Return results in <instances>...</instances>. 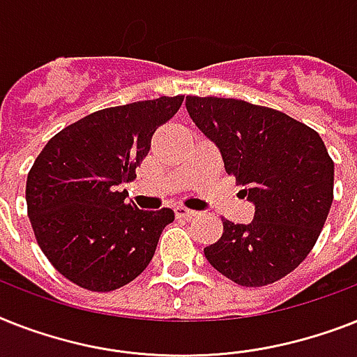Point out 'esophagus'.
Instances as JSON below:
<instances>
[{
	"mask_svg": "<svg viewBox=\"0 0 357 357\" xmlns=\"http://www.w3.org/2000/svg\"><path fill=\"white\" fill-rule=\"evenodd\" d=\"M174 211H176V216H178V218H185V220H190V218H194V216H196V211H192V208H187V207H183V205H178V207L174 208Z\"/></svg>",
	"mask_w": 357,
	"mask_h": 357,
	"instance_id": "1",
	"label": "esophagus"
}]
</instances>
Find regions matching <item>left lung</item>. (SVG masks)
<instances>
[{
	"mask_svg": "<svg viewBox=\"0 0 357 357\" xmlns=\"http://www.w3.org/2000/svg\"><path fill=\"white\" fill-rule=\"evenodd\" d=\"M185 106L255 205L249 224L222 220V238L204 249L205 259L245 288L282 279L308 257L334 199L323 139L286 113L238 98L187 97Z\"/></svg>",
	"mask_w": 357,
	"mask_h": 357,
	"instance_id": "obj_1",
	"label": "left lung"
}]
</instances>
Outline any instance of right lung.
Instances as JSON below:
<instances>
[{"label":"right lung","instance_id":"1","mask_svg":"<svg viewBox=\"0 0 357 357\" xmlns=\"http://www.w3.org/2000/svg\"><path fill=\"white\" fill-rule=\"evenodd\" d=\"M183 95L98 109L58 132L34 161L25 199L38 245L80 288L113 291L152 260L172 208L143 211L121 185L135 178L153 132Z\"/></svg>","mask_w":357,"mask_h":357}]
</instances>
